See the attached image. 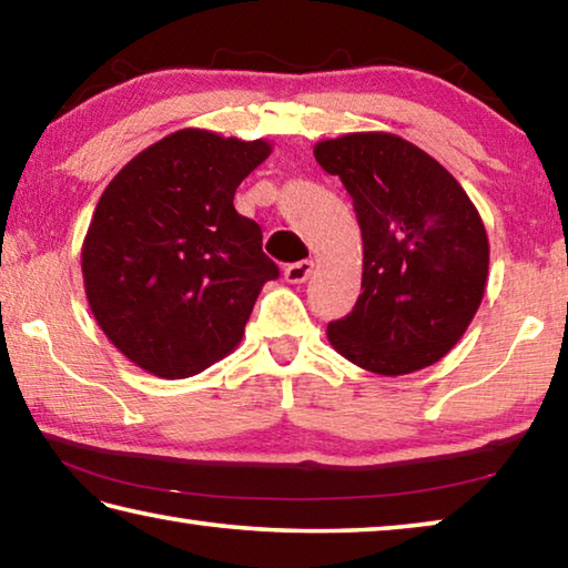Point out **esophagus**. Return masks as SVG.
Returning a JSON list of instances; mask_svg holds the SVG:
<instances>
[{
    "label": "esophagus",
    "instance_id": "1",
    "mask_svg": "<svg viewBox=\"0 0 568 568\" xmlns=\"http://www.w3.org/2000/svg\"><path fill=\"white\" fill-rule=\"evenodd\" d=\"M313 267H315V263H313V261H301V263L287 265V267H285V281H287V283H293V285H297V283H305L307 277H311Z\"/></svg>",
    "mask_w": 568,
    "mask_h": 568
}]
</instances>
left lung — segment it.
Returning a JSON list of instances; mask_svg holds the SVG:
<instances>
[{"mask_svg":"<svg viewBox=\"0 0 568 568\" xmlns=\"http://www.w3.org/2000/svg\"><path fill=\"white\" fill-rule=\"evenodd\" d=\"M318 165L353 197L363 235V293L328 323L345 361L378 376L438 363L484 301L488 235L458 180L393 132L315 142Z\"/></svg>","mask_w":568,"mask_h":568,"instance_id":"obj_1","label":"left lung"}]
</instances>
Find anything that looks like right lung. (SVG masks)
I'll return each mask as SVG.
<instances>
[{"label":"right lung","instance_id":"1","mask_svg":"<svg viewBox=\"0 0 568 568\" xmlns=\"http://www.w3.org/2000/svg\"><path fill=\"white\" fill-rule=\"evenodd\" d=\"M267 140L185 128L134 155L104 187L82 243L94 321L124 358L158 378H190L237 348L277 265L235 190L267 160Z\"/></svg>","mask_w":568,"mask_h":568}]
</instances>
